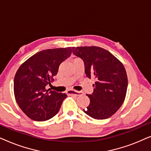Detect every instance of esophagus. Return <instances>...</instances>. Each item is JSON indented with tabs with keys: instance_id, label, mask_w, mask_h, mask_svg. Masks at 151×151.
Instances as JSON below:
<instances>
[{
	"instance_id": "obj_1",
	"label": "esophagus",
	"mask_w": 151,
	"mask_h": 151,
	"mask_svg": "<svg viewBox=\"0 0 151 151\" xmlns=\"http://www.w3.org/2000/svg\"><path fill=\"white\" fill-rule=\"evenodd\" d=\"M67 93L69 96H82V93L80 91H77L74 90H68L67 91Z\"/></svg>"
}]
</instances>
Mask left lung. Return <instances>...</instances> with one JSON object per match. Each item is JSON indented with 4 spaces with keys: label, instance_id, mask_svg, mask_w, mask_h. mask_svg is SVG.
I'll use <instances>...</instances> for the list:
<instances>
[{
    "label": "left lung",
    "instance_id": "8db88e82",
    "mask_svg": "<svg viewBox=\"0 0 151 151\" xmlns=\"http://www.w3.org/2000/svg\"><path fill=\"white\" fill-rule=\"evenodd\" d=\"M73 53L83 60L86 76L96 80L93 93L86 95L90 104L84 112L97 119L111 117L122 105L127 94L128 78L123 64L99 47H73Z\"/></svg>",
    "mask_w": 151,
    "mask_h": 151
}]
</instances>
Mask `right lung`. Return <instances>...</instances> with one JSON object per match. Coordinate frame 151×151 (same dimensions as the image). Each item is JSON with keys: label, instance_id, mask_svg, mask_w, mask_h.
I'll list each match as a JSON object with an SVG mask.
<instances>
[{"label": "right lung", "instance_id": "right-lung-1", "mask_svg": "<svg viewBox=\"0 0 151 151\" xmlns=\"http://www.w3.org/2000/svg\"><path fill=\"white\" fill-rule=\"evenodd\" d=\"M71 47L49 49L33 55L20 67L14 77L16 102L27 116L46 121L58 113L67 94L47 89L54 81L60 64L71 54Z\"/></svg>", "mask_w": 151, "mask_h": 151}]
</instances>
